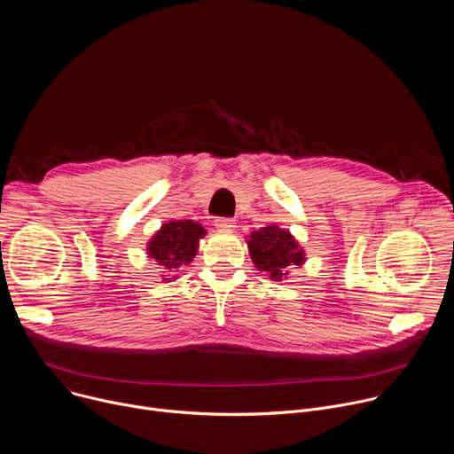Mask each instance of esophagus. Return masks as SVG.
I'll return each instance as SVG.
<instances>
[{
	"label": "esophagus",
	"instance_id": "obj_1",
	"mask_svg": "<svg viewBox=\"0 0 454 454\" xmlns=\"http://www.w3.org/2000/svg\"><path fill=\"white\" fill-rule=\"evenodd\" d=\"M215 226H217L219 230H231V228H235V223H233V219H230V217H217V219H215Z\"/></svg>",
	"mask_w": 454,
	"mask_h": 454
}]
</instances>
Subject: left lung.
Here are the masks:
<instances>
[{
	"label": "left lung",
	"instance_id": "8db88e82",
	"mask_svg": "<svg viewBox=\"0 0 454 454\" xmlns=\"http://www.w3.org/2000/svg\"><path fill=\"white\" fill-rule=\"evenodd\" d=\"M247 246L254 266L277 280H282L291 268L303 262V251L293 235L275 224L253 231Z\"/></svg>",
	"mask_w": 454,
	"mask_h": 454
}]
</instances>
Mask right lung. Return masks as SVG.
I'll list each match as a JSON object with an SVG mask.
<instances>
[{"instance_id": "obj_1", "label": "right lung", "mask_w": 454, "mask_h": 454, "mask_svg": "<svg viewBox=\"0 0 454 454\" xmlns=\"http://www.w3.org/2000/svg\"><path fill=\"white\" fill-rule=\"evenodd\" d=\"M205 233L207 230L200 223L172 221L163 224L149 242V254L161 266L163 273H176L196 256L198 240Z\"/></svg>"}]
</instances>
